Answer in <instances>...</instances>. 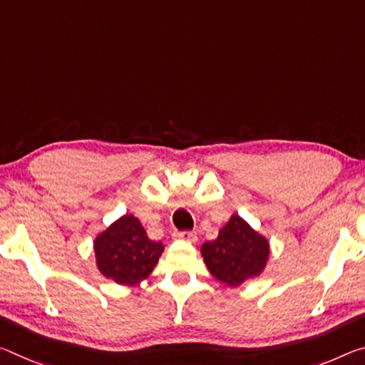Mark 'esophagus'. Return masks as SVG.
I'll return each mask as SVG.
<instances>
[{
	"mask_svg": "<svg viewBox=\"0 0 365 365\" xmlns=\"http://www.w3.org/2000/svg\"><path fill=\"white\" fill-rule=\"evenodd\" d=\"M173 237L178 240H183V242H190V244H195L196 240H198V237H196L195 232H188V230H182V232H175Z\"/></svg>",
	"mask_w": 365,
	"mask_h": 365,
	"instance_id": "34e87169",
	"label": "esophagus"
}]
</instances>
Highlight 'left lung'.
<instances>
[{"instance_id": "8db88e82", "label": "left lung", "mask_w": 365, "mask_h": 365, "mask_svg": "<svg viewBox=\"0 0 365 365\" xmlns=\"http://www.w3.org/2000/svg\"><path fill=\"white\" fill-rule=\"evenodd\" d=\"M201 255L217 281L237 287L263 273L269 258V242L234 214L219 230L216 240L203 244Z\"/></svg>"}]
</instances>
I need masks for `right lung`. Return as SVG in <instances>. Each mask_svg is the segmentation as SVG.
Wrapping results in <instances>:
<instances>
[{
	"mask_svg": "<svg viewBox=\"0 0 365 365\" xmlns=\"http://www.w3.org/2000/svg\"><path fill=\"white\" fill-rule=\"evenodd\" d=\"M164 252L148 237L140 219L125 214L96 237L94 253L101 273L121 286H136L153 273Z\"/></svg>",
	"mask_w": 365,
	"mask_h": 365,
	"instance_id": "right-lung-1",
	"label": "right lung"
}]
</instances>
